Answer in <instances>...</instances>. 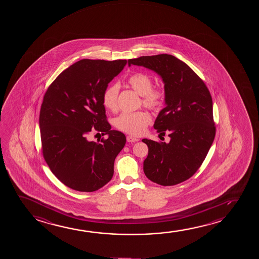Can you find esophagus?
Here are the masks:
<instances>
[{
  "instance_id": "esophagus-1",
  "label": "esophagus",
  "mask_w": 259,
  "mask_h": 259,
  "mask_svg": "<svg viewBox=\"0 0 259 259\" xmlns=\"http://www.w3.org/2000/svg\"><path fill=\"white\" fill-rule=\"evenodd\" d=\"M126 140H127L128 142H136L139 141V139L135 138V137L132 136V135L127 136V137H126Z\"/></svg>"
}]
</instances>
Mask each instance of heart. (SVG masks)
<instances>
[{
	"instance_id": "heart-1",
	"label": "heart",
	"mask_w": 259,
	"mask_h": 259,
	"mask_svg": "<svg viewBox=\"0 0 259 259\" xmlns=\"http://www.w3.org/2000/svg\"><path fill=\"white\" fill-rule=\"evenodd\" d=\"M128 84L135 92L142 96L144 106L151 110H158L163 105L164 90L160 88L153 89V82L149 75L137 72L131 75ZM119 85L113 83L108 85L103 94V106L108 110H117ZM151 122V116L147 111L122 113L115 119V125L120 131L131 135H142Z\"/></svg>"
}]
</instances>
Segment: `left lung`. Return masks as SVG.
Returning a JSON list of instances; mask_svg holds the SVG:
<instances>
[{"mask_svg": "<svg viewBox=\"0 0 259 259\" xmlns=\"http://www.w3.org/2000/svg\"><path fill=\"white\" fill-rule=\"evenodd\" d=\"M132 64L155 71L164 84L165 107L156 117L154 128L163 136L167 133L170 142L142 140L149 148L144 174L156 184H179L198 170L215 138L209 89L188 64L171 55L129 59L128 65Z\"/></svg>", "mask_w": 259, "mask_h": 259, "instance_id": "1", "label": "left lung"}]
</instances>
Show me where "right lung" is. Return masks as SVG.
<instances>
[{"mask_svg":"<svg viewBox=\"0 0 259 259\" xmlns=\"http://www.w3.org/2000/svg\"><path fill=\"white\" fill-rule=\"evenodd\" d=\"M126 63L78 61L58 75L44 96L39 121L43 156L55 176L71 189L96 191L113 176L114 162L126 139L107 122L103 94ZM92 127L108 139L89 142Z\"/></svg>","mask_w":259,"mask_h":259,"instance_id":"obj_1","label":"right lung"}]
</instances>
